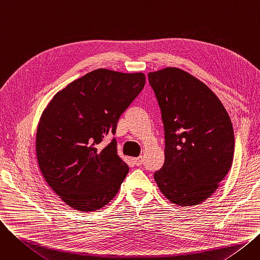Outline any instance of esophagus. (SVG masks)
Segmentation results:
<instances>
[{"mask_svg":"<svg viewBox=\"0 0 260 260\" xmlns=\"http://www.w3.org/2000/svg\"><path fill=\"white\" fill-rule=\"evenodd\" d=\"M133 161H134V163H135L136 166L139 167V166H141L142 163H143V157L140 156V157H138V158H134Z\"/></svg>","mask_w":260,"mask_h":260,"instance_id":"esophagus-1","label":"esophagus"}]
</instances>
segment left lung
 Masks as SVG:
<instances>
[{
    "label": "left lung",
    "instance_id": "left-lung-1",
    "mask_svg": "<svg viewBox=\"0 0 260 260\" xmlns=\"http://www.w3.org/2000/svg\"><path fill=\"white\" fill-rule=\"evenodd\" d=\"M165 126L166 160L154 178L161 193L182 207L209 198L233 162L234 131L216 94L175 67L147 75Z\"/></svg>",
    "mask_w": 260,
    "mask_h": 260
}]
</instances>
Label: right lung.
<instances>
[{"label":"right lung","instance_id":"add662e5","mask_svg":"<svg viewBox=\"0 0 260 260\" xmlns=\"http://www.w3.org/2000/svg\"><path fill=\"white\" fill-rule=\"evenodd\" d=\"M145 76L95 70L59 91L41 116L36 140L39 168L48 185L71 208L99 210L111 201L128 167L117 155L121 115L137 98Z\"/></svg>","mask_w":260,"mask_h":260}]
</instances>
